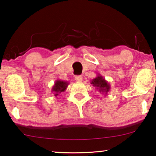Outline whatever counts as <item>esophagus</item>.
<instances>
[{
  "mask_svg": "<svg viewBox=\"0 0 156 156\" xmlns=\"http://www.w3.org/2000/svg\"><path fill=\"white\" fill-rule=\"evenodd\" d=\"M74 79H75V80L76 81V82H82L83 80V77L82 76L78 75V76H76L75 77H74Z\"/></svg>",
  "mask_w": 156,
  "mask_h": 156,
  "instance_id": "obj_1",
  "label": "esophagus"
}]
</instances>
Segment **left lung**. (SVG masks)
I'll list each match as a JSON object with an SVG mask.
<instances>
[{
    "label": "left lung",
    "instance_id": "8db88e82",
    "mask_svg": "<svg viewBox=\"0 0 156 156\" xmlns=\"http://www.w3.org/2000/svg\"><path fill=\"white\" fill-rule=\"evenodd\" d=\"M91 84L95 87L97 90L99 91L100 93L104 94L105 96L107 95V94L110 91V84L100 74H97V77L91 80Z\"/></svg>",
    "mask_w": 156,
    "mask_h": 156
}]
</instances>
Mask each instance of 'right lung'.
Listing matches in <instances>:
<instances>
[{
  "instance_id": "add662e5",
  "label": "right lung",
  "mask_w": 156,
  "mask_h": 156,
  "mask_svg": "<svg viewBox=\"0 0 156 156\" xmlns=\"http://www.w3.org/2000/svg\"><path fill=\"white\" fill-rule=\"evenodd\" d=\"M68 85H69V82H66V81L57 80L55 81L54 85L52 87V93H53L55 97H57L59 94L61 92H64L67 89Z\"/></svg>"
}]
</instances>
